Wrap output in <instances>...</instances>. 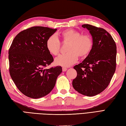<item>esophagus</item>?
I'll list each match as a JSON object with an SVG mask.
<instances>
[{
  "label": "esophagus",
  "instance_id": "1",
  "mask_svg": "<svg viewBox=\"0 0 126 126\" xmlns=\"http://www.w3.org/2000/svg\"><path fill=\"white\" fill-rule=\"evenodd\" d=\"M62 69H63V72H66V70H67V68H66V67H63V68H62Z\"/></svg>",
  "mask_w": 126,
  "mask_h": 126
}]
</instances>
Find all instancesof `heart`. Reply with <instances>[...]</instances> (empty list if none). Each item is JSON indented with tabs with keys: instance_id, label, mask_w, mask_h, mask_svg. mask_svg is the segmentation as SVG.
<instances>
[{
	"instance_id": "obj_1",
	"label": "heart",
	"mask_w": 126,
	"mask_h": 126,
	"mask_svg": "<svg viewBox=\"0 0 126 126\" xmlns=\"http://www.w3.org/2000/svg\"><path fill=\"white\" fill-rule=\"evenodd\" d=\"M61 42L67 43V53L60 54L54 60L57 65L68 67L75 63L79 57L83 58L89 54L93 47L94 42L91 36L88 34L81 35L77 30L68 29L60 33ZM46 47L48 52L53 56L59 54L61 43L57 37L52 35L46 42Z\"/></svg>"
}]
</instances>
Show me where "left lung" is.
Masks as SVG:
<instances>
[{
	"label": "left lung",
	"mask_w": 126,
	"mask_h": 126,
	"mask_svg": "<svg viewBox=\"0 0 126 126\" xmlns=\"http://www.w3.org/2000/svg\"><path fill=\"white\" fill-rule=\"evenodd\" d=\"M89 30L94 45L88 57L74 67L77 76L73 80L78 93L94 96L108 87L116 69V46L112 36L102 28L88 24L82 26Z\"/></svg>",
	"instance_id": "left-lung-1"
}]
</instances>
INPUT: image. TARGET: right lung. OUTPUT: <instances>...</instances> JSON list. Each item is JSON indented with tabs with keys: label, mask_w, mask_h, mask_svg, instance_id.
Listing matches in <instances>:
<instances>
[{
	"label": "right lung",
	"mask_w": 126,
	"mask_h": 126,
	"mask_svg": "<svg viewBox=\"0 0 126 126\" xmlns=\"http://www.w3.org/2000/svg\"><path fill=\"white\" fill-rule=\"evenodd\" d=\"M57 30L41 26L30 27L18 33L9 48L11 77L27 97L36 99L48 94L62 72L59 66L45 68L53 61L46 42Z\"/></svg>",
	"instance_id": "obj_1"
}]
</instances>
